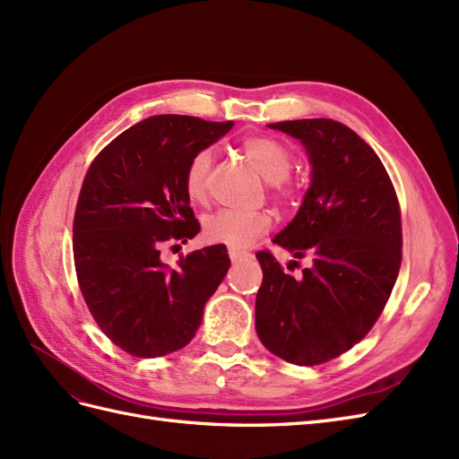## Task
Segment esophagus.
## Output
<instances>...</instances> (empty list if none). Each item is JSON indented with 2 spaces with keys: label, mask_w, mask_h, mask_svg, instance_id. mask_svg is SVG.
I'll return each instance as SVG.
<instances>
[{
  "label": "esophagus",
  "mask_w": 459,
  "mask_h": 459,
  "mask_svg": "<svg viewBox=\"0 0 459 459\" xmlns=\"http://www.w3.org/2000/svg\"><path fill=\"white\" fill-rule=\"evenodd\" d=\"M230 258H231V262H239L245 258H251V255L245 251H238V248H230Z\"/></svg>",
  "instance_id": "obj_1"
}]
</instances>
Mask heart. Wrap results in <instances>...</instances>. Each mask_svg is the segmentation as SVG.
Here are the masks:
<instances>
[{"instance_id":"1","label":"heart","mask_w":459,"mask_h":459,"mask_svg":"<svg viewBox=\"0 0 459 459\" xmlns=\"http://www.w3.org/2000/svg\"><path fill=\"white\" fill-rule=\"evenodd\" d=\"M241 149L258 174L270 182L272 191L277 197L293 195V184L287 176L293 166V155L290 151L264 135H251L243 140ZM212 155L211 151H199L193 155L186 170V193L193 203H201L206 193V176L211 170ZM272 226V216L266 211L241 212V211H218L206 214L201 221L203 239L211 245H226L230 248H245L256 238L266 233Z\"/></svg>"}]
</instances>
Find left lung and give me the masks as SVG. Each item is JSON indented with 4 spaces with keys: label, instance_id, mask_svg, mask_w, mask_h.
I'll return each instance as SVG.
<instances>
[{
    "label": "left lung",
    "instance_id": "left-lung-1",
    "mask_svg": "<svg viewBox=\"0 0 459 459\" xmlns=\"http://www.w3.org/2000/svg\"><path fill=\"white\" fill-rule=\"evenodd\" d=\"M268 128L308 155L310 187L273 243L308 255L312 266L293 277L270 253L256 255V333L285 362L317 366L362 341L391 297L402 260L398 199L381 159L344 124L304 118Z\"/></svg>",
    "mask_w": 459,
    "mask_h": 459
}]
</instances>
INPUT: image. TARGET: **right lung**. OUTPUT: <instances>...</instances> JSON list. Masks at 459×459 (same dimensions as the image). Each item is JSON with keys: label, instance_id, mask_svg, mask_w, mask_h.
<instances>
[{"label": "right lung", "instance_id": "add662e5", "mask_svg": "<svg viewBox=\"0 0 459 459\" xmlns=\"http://www.w3.org/2000/svg\"><path fill=\"white\" fill-rule=\"evenodd\" d=\"M231 128L233 120L149 117L110 142L84 178L73 228L78 283L97 325L132 356L184 349L230 270L224 245L179 256L176 268L160 260V245L199 233L187 164Z\"/></svg>", "mask_w": 459, "mask_h": 459}]
</instances>
